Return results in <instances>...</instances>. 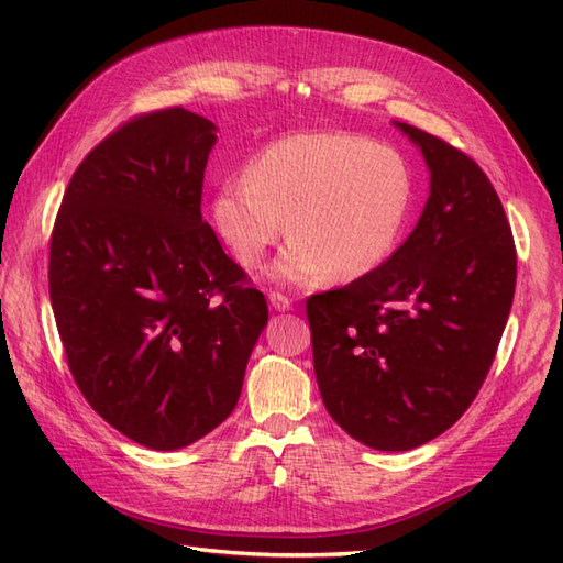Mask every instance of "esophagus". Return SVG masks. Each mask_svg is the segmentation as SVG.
<instances>
[{
    "label": "esophagus",
    "mask_w": 563,
    "mask_h": 563,
    "mask_svg": "<svg viewBox=\"0 0 563 563\" xmlns=\"http://www.w3.org/2000/svg\"><path fill=\"white\" fill-rule=\"evenodd\" d=\"M268 302H271V307L275 309V312H290V309H292V300H290V297L278 292V290L268 292Z\"/></svg>",
    "instance_id": "34e87169"
}]
</instances>
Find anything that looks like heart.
<instances>
[{
  "label": "heart",
  "instance_id": "1",
  "mask_svg": "<svg viewBox=\"0 0 563 563\" xmlns=\"http://www.w3.org/2000/svg\"><path fill=\"white\" fill-rule=\"evenodd\" d=\"M413 196L411 164L399 150L353 133H297L220 184L210 224L242 266H256L290 230L268 268L275 283L357 280L399 249Z\"/></svg>",
  "mask_w": 563,
  "mask_h": 563
}]
</instances>
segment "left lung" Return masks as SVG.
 <instances>
[{"label": "left lung", "mask_w": 563, "mask_h": 563, "mask_svg": "<svg viewBox=\"0 0 563 563\" xmlns=\"http://www.w3.org/2000/svg\"><path fill=\"white\" fill-rule=\"evenodd\" d=\"M421 150L430 196L375 273L307 300L314 375L345 433L382 452L438 438L479 394L516 292V244L479 164L394 123Z\"/></svg>", "instance_id": "obj_1"}]
</instances>
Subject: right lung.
<instances>
[{
    "label": "right lung",
    "mask_w": 563,
    "mask_h": 563,
    "mask_svg": "<svg viewBox=\"0 0 563 563\" xmlns=\"http://www.w3.org/2000/svg\"><path fill=\"white\" fill-rule=\"evenodd\" d=\"M212 121L166 109L118 128L65 190L51 302L84 399L150 450H178L234 411L268 324L263 292L202 222Z\"/></svg>",
    "instance_id": "add662e5"
}]
</instances>
